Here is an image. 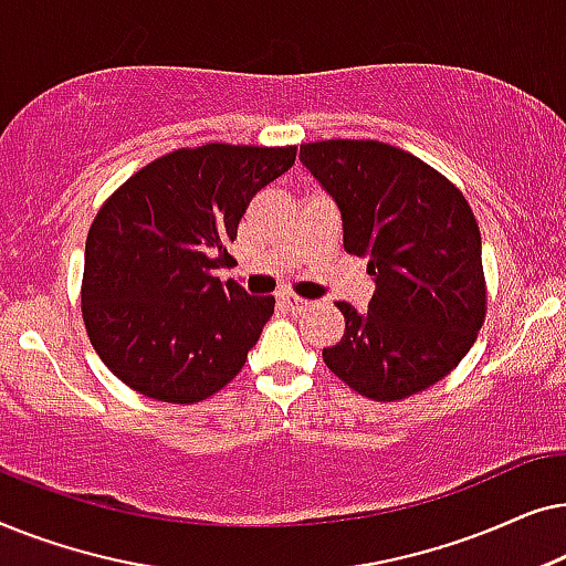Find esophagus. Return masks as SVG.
<instances>
[{
  "instance_id": "esophagus-1",
  "label": "esophagus",
  "mask_w": 566,
  "mask_h": 566,
  "mask_svg": "<svg viewBox=\"0 0 566 566\" xmlns=\"http://www.w3.org/2000/svg\"><path fill=\"white\" fill-rule=\"evenodd\" d=\"M277 301H281V306L289 308V312H304V308L312 304V301L296 296V293H277Z\"/></svg>"
}]
</instances>
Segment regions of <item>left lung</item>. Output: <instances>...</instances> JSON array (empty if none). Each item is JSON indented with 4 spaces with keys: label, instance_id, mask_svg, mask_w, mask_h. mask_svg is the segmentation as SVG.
<instances>
[{
    "label": "left lung",
    "instance_id": "8db88e82",
    "mask_svg": "<svg viewBox=\"0 0 566 566\" xmlns=\"http://www.w3.org/2000/svg\"><path fill=\"white\" fill-rule=\"evenodd\" d=\"M301 161L335 198L347 254L368 258V312L339 301L345 335L322 358L353 391L407 399L459 366L486 314L482 237L463 192L415 154L332 138Z\"/></svg>",
    "mask_w": 566,
    "mask_h": 566
}]
</instances>
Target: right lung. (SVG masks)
Listing matches in <instances>:
<instances>
[{
  "label": "right lung",
  "mask_w": 566,
  "mask_h": 566,
  "mask_svg": "<svg viewBox=\"0 0 566 566\" xmlns=\"http://www.w3.org/2000/svg\"><path fill=\"white\" fill-rule=\"evenodd\" d=\"M296 146L206 144L128 177L99 208L84 247L82 316L123 384L169 405L223 389L275 312L219 268L258 192L289 172Z\"/></svg>",
  "instance_id": "right-lung-1"
}]
</instances>
